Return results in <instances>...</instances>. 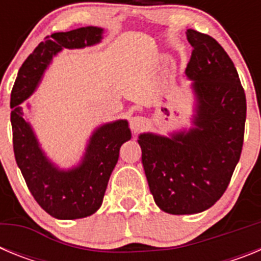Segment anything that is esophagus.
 I'll return each instance as SVG.
<instances>
[{"label": "esophagus", "instance_id": "esophagus-1", "mask_svg": "<svg viewBox=\"0 0 261 261\" xmlns=\"http://www.w3.org/2000/svg\"><path fill=\"white\" fill-rule=\"evenodd\" d=\"M145 124H146V120L142 116H133L132 119H130V121H129L130 129H132V132L135 133L140 132V130L145 126Z\"/></svg>", "mask_w": 261, "mask_h": 261}]
</instances>
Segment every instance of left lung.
Wrapping results in <instances>:
<instances>
[{
	"label": "left lung",
	"instance_id": "1",
	"mask_svg": "<svg viewBox=\"0 0 261 261\" xmlns=\"http://www.w3.org/2000/svg\"><path fill=\"white\" fill-rule=\"evenodd\" d=\"M186 34L193 48L186 74L197 100L195 126L171 138L138 136L154 201L170 214L200 213L221 199L241 158L247 112L238 71L220 43L196 30Z\"/></svg>",
	"mask_w": 261,
	"mask_h": 261
}]
</instances>
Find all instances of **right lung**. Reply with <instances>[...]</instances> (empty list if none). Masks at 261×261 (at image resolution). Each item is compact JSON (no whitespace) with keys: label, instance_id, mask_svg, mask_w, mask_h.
Instances as JSON below:
<instances>
[{"label":"right lung","instance_id":"add662e5","mask_svg":"<svg viewBox=\"0 0 261 261\" xmlns=\"http://www.w3.org/2000/svg\"><path fill=\"white\" fill-rule=\"evenodd\" d=\"M103 29L89 26L55 32L35 48L20 66L10 98L14 155L30 192L41 208L59 220H77L95 213L105 197L121 145L132 133L126 120L99 126L90 137L82 162L60 170L39 146L31 125L23 117L24 102L40 82L52 57L62 48H84L102 40Z\"/></svg>","mask_w":261,"mask_h":261}]
</instances>
